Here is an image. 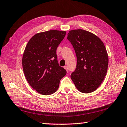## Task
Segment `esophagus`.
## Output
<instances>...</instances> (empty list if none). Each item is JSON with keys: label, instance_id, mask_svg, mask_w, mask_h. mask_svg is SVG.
Wrapping results in <instances>:
<instances>
[{"label": "esophagus", "instance_id": "34e87169", "mask_svg": "<svg viewBox=\"0 0 127 127\" xmlns=\"http://www.w3.org/2000/svg\"><path fill=\"white\" fill-rule=\"evenodd\" d=\"M64 68L65 69V70H66V72H68L69 68H68V66L67 65H65V66H64Z\"/></svg>", "mask_w": 127, "mask_h": 127}]
</instances>
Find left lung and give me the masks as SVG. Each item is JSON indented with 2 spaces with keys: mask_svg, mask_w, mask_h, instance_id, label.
<instances>
[{
  "mask_svg": "<svg viewBox=\"0 0 127 127\" xmlns=\"http://www.w3.org/2000/svg\"><path fill=\"white\" fill-rule=\"evenodd\" d=\"M67 39L77 57V65L71 79L79 91L90 93L101 84L106 74L108 56L104 43L97 36L85 30H71Z\"/></svg>",
  "mask_w": 127,
  "mask_h": 127,
  "instance_id": "1",
  "label": "left lung"
}]
</instances>
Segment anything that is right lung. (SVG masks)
Here are the masks:
<instances>
[{
  "label": "right lung",
  "instance_id": "1",
  "mask_svg": "<svg viewBox=\"0 0 127 127\" xmlns=\"http://www.w3.org/2000/svg\"><path fill=\"white\" fill-rule=\"evenodd\" d=\"M65 31L50 30L36 34L29 40L22 58L25 76L38 93L49 95L57 91L66 71L59 66L57 49Z\"/></svg>",
  "mask_w": 127,
  "mask_h": 127
}]
</instances>
